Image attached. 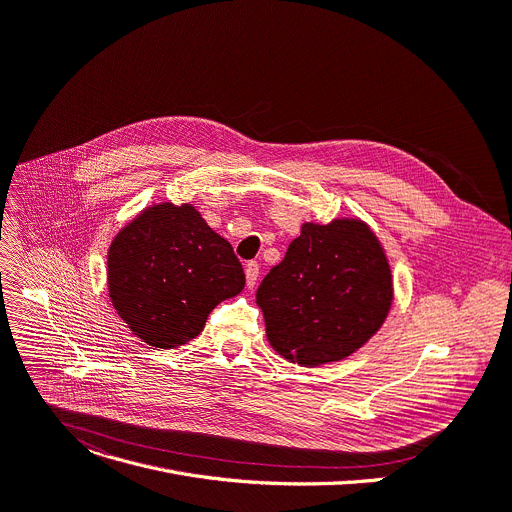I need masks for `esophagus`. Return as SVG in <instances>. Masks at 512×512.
<instances>
[{"label": "esophagus", "mask_w": 512, "mask_h": 512, "mask_svg": "<svg viewBox=\"0 0 512 512\" xmlns=\"http://www.w3.org/2000/svg\"><path fill=\"white\" fill-rule=\"evenodd\" d=\"M245 275H247V286L255 288L257 284V277H259V263L257 261H249L245 265Z\"/></svg>", "instance_id": "esophagus-1"}]
</instances>
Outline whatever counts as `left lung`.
I'll list each match as a JSON object with an SVG mask.
<instances>
[{"mask_svg":"<svg viewBox=\"0 0 512 512\" xmlns=\"http://www.w3.org/2000/svg\"><path fill=\"white\" fill-rule=\"evenodd\" d=\"M271 347L304 367L341 361L374 337L392 306V273L357 218L302 224L257 290Z\"/></svg>","mask_w":512,"mask_h":512,"instance_id":"8db88e82","label":"left lung"}]
</instances>
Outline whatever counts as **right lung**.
Listing matches in <instances>:
<instances>
[{
	"instance_id": "right-lung-1",
	"label": "right lung",
	"mask_w": 512,
	"mask_h": 512,
	"mask_svg": "<svg viewBox=\"0 0 512 512\" xmlns=\"http://www.w3.org/2000/svg\"><path fill=\"white\" fill-rule=\"evenodd\" d=\"M243 288L235 251L192 204L143 210L108 251L110 300L151 347L173 349L196 339L208 314Z\"/></svg>"
}]
</instances>
